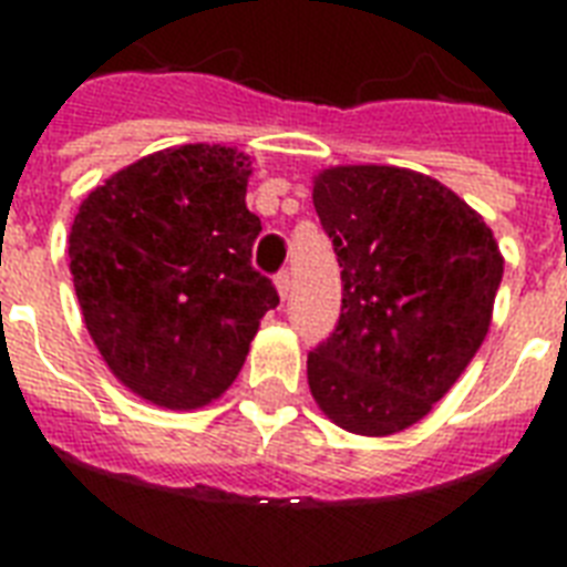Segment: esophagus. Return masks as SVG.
Here are the masks:
<instances>
[{"mask_svg":"<svg viewBox=\"0 0 567 567\" xmlns=\"http://www.w3.org/2000/svg\"><path fill=\"white\" fill-rule=\"evenodd\" d=\"M276 291H279L282 300H288V293H291V276H288V270L276 274Z\"/></svg>","mask_w":567,"mask_h":567,"instance_id":"obj_1","label":"esophagus"}]
</instances>
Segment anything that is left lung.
Returning a JSON list of instances; mask_svg holds the SVG:
<instances>
[{
  "label": "left lung",
  "instance_id": "obj_1",
  "mask_svg": "<svg viewBox=\"0 0 567 567\" xmlns=\"http://www.w3.org/2000/svg\"><path fill=\"white\" fill-rule=\"evenodd\" d=\"M311 199L344 285L336 332L309 353L311 396L355 435L409 430L492 327L497 240L465 199L405 167H329Z\"/></svg>",
  "mask_w": 567,
  "mask_h": 567
}]
</instances>
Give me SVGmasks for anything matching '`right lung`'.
I'll use <instances>...</instances> for the list:
<instances>
[{
    "instance_id": "add662e5",
    "label": "right lung",
    "mask_w": 567,
    "mask_h": 567,
    "mask_svg": "<svg viewBox=\"0 0 567 567\" xmlns=\"http://www.w3.org/2000/svg\"><path fill=\"white\" fill-rule=\"evenodd\" d=\"M249 158L185 144L114 173L82 203L70 274L111 373L164 409H199L235 382L274 282L252 267L261 220Z\"/></svg>"
}]
</instances>
